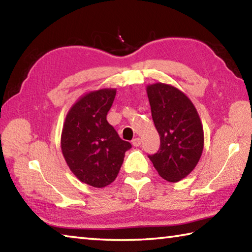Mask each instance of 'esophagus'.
Listing matches in <instances>:
<instances>
[{"label":"esophagus","instance_id":"obj_1","mask_svg":"<svg viewBox=\"0 0 252 252\" xmlns=\"http://www.w3.org/2000/svg\"><path fill=\"white\" fill-rule=\"evenodd\" d=\"M132 144H133L134 147H139L140 144H141V139H140V138L133 139V140H132Z\"/></svg>","mask_w":252,"mask_h":252}]
</instances>
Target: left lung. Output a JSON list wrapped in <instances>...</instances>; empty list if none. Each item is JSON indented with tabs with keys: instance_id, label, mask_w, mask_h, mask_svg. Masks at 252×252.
Returning <instances> with one entry per match:
<instances>
[{
	"instance_id": "left-lung-1",
	"label": "left lung",
	"mask_w": 252,
	"mask_h": 252,
	"mask_svg": "<svg viewBox=\"0 0 252 252\" xmlns=\"http://www.w3.org/2000/svg\"><path fill=\"white\" fill-rule=\"evenodd\" d=\"M160 149L149 156L159 176L178 182L195 168L203 150V127L197 109L185 93L170 84L147 87Z\"/></svg>"
}]
</instances>
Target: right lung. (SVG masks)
Returning <instances> with one entry per match:
<instances>
[{"label":"right lung","mask_w":252,"mask_h":252,"mask_svg":"<svg viewBox=\"0 0 252 252\" xmlns=\"http://www.w3.org/2000/svg\"><path fill=\"white\" fill-rule=\"evenodd\" d=\"M116 89L89 92L66 114L61 135L63 157L81 182L103 188L116 180L131 143L106 121Z\"/></svg>","instance_id":"1"}]
</instances>
